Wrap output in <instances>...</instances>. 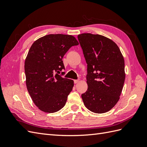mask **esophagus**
I'll use <instances>...</instances> for the list:
<instances>
[{
    "label": "esophagus",
    "instance_id": "esophagus-1",
    "mask_svg": "<svg viewBox=\"0 0 147 147\" xmlns=\"http://www.w3.org/2000/svg\"><path fill=\"white\" fill-rule=\"evenodd\" d=\"M78 82H79V80H74V83L75 84H77Z\"/></svg>",
    "mask_w": 147,
    "mask_h": 147
}]
</instances>
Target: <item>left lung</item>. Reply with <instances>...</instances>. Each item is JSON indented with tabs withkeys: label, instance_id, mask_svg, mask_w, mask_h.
<instances>
[{
	"label": "left lung",
	"instance_id": "obj_1",
	"mask_svg": "<svg viewBox=\"0 0 147 147\" xmlns=\"http://www.w3.org/2000/svg\"><path fill=\"white\" fill-rule=\"evenodd\" d=\"M87 64V91L82 94L84 105L91 112L103 113L117 104L125 80L124 60L112 40L99 34L78 35Z\"/></svg>",
	"mask_w": 147,
	"mask_h": 147
}]
</instances>
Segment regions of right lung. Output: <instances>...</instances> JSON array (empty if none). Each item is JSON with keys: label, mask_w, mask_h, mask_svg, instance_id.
Instances as JSON below:
<instances>
[{"label": "right lung", "mask_w": 147, "mask_h": 147, "mask_svg": "<svg viewBox=\"0 0 147 147\" xmlns=\"http://www.w3.org/2000/svg\"><path fill=\"white\" fill-rule=\"evenodd\" d=\"M78 45L72 35L59 34L45 35L30 47L24 63L26 86L34 103L43 112L55 113L65 105L74 81L57 74L65 69L64 55Z\"/></svg>", "instance_id": "obj_1"}]
</instances>
